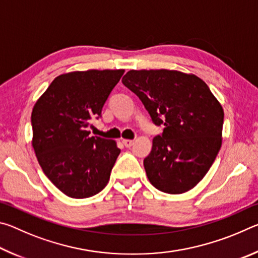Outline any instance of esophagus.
Instances as JSON below:
<instances>
[{
  "label": "esophagus",
  "mask_w": 258,
  "mask_h": 258,
  "mask_svg": "<svg viewBox=\"0 0 258 258\" xmlns=\"http://www.w3.org/2000/svg\"><path fill=\"white\" fill-rule=\"evenodd\" d=\"M123 145L126 148H131L134 145V141H133V140H123Z\"/></svg>",
  "instance_id": "34e87169"
}]
</instances>
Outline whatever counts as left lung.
Returning <instances> with one entry per match:
<instances>
[{
    "label": "left lung",
    "mask_w": 258,
    "mask_h": 258,
    "mask_svg": "<svg viewBox=\"0 0 258 258\" xmlns=\"http://www.w3.org/2000/svg\"><path fill=\"white\" fill-rule=\"evenodd\" d=\"M121 82L140 98L154 123L165 126L143 161L151 184L171 195L194 189L221 149L224 111L220 101L195 74L132 69Z\"/></svg>",
    "instance_id": "obj_1"
}]
</instances>
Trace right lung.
Segmentation results:
<instances>
[{
  "mask_svg": "<svg viewBox=\"0 0 258 258\" xmlns=\"http://www.w3.org/2000/svg\"><path fill=\"white\" fill-rule=\"evenodd\" d=\"M124 72L90 69L62 74L34 104L35 155L47 178L68 197H92L110 178L120 150L113 140L90 137L86 127L92 117L101 116Z\"/></svg>",
  "mask_w": 258,
  "mask_h": 258,
  "instance_id": "1",
  "label": "right lung"
}]
</instances>
